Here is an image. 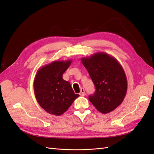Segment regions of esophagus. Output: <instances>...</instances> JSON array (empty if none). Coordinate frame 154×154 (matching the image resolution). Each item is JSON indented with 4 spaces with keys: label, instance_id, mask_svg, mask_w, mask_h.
Here are the masks:
<instances>
[{
    "label": "esophagus",
    "instance_id": "esophagus-1",
    "mask_svg": "<svg viewBox=\"0 0 154 154\" xmlns=\"http://www.w3.org/2000/svg\"><path fill=\"white\" fill-rule=\"evenodd\" d=\"M79 94H80V96H84L85 95V91L84 88L81 89V92H80Z\"/></svg>",
    "mask_w": 154,
    "mask_h": 154
}]
</instances>
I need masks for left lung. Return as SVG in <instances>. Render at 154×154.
<instances>
[{
	"mask_svg": "<svg viewBox=\"0 0 154 154\" xmlns=\"http://www.w3.org/2000/svg\"><path fill=\"white\" fill-rule=\"evenodd\" d=\"M96 87L89 96L90 101L98 111L106 114L114 111L123 101L128 88L127 78L115 58L103 52L81 58Z\"/></svg>",
	"mask_w": 154,
	"mask_h": 154,
	"instance_id": "8db88e82",
	"label": "left lung"
}]
</instances>
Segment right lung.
Segmentation results:
<instances>
[{
    "label": "right lung",
    "instance_id": "right-lung-1",
    "mask_svg": "<svg viewBox=\"0 0 154 154\" xmlns=\"http://www.w3.org/2000/svg\"><path fill=\"white\" fill-rule=\"evenodd\" d=\"M71 63V60L54 61L39 68L35 76V97L40 107L51 115H62L79 96L62 78Z\"/></svg>",
    "mask_w": 154,
    "mask_h": 154
}]
</instances>
